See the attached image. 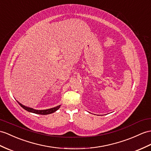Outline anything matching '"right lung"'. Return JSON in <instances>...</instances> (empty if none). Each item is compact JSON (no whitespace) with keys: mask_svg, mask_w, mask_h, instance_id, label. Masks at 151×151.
<instances>
[{"mask_svg":"<svg viewBox=\"0 0 151 151\" xmlns=\"http://www.w3.org/2000/svg\"><path fill=\"white\" fill-rule=\"evenodd\" d=\"M18 103L20 104V106H21V107H22L24 109L27 110V111L31 112V113H36V114H40V115H48V114L52 113L55 112L56 111H57V110L60 108V106H56V107H55V108H52L48 109L36 110V109H32V108H28V107H27V106H25L22 105V104H20L19 102H18Z\"/></svg>","mask_w":151,"mask_h":151,"instance_id":"obj_1","label":"right lung"}]
</instances>
